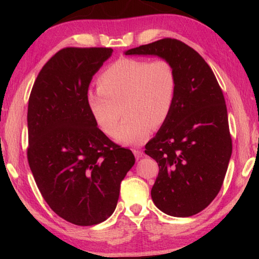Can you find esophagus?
Masks as SVG:
<instances>
[{"instance_id": "esophagus-1", "label": "esophagus", "mask_w": 259, "mask_h": 259, "mask_svg": "<svg viewBox=\"0 0 259 259\" xmlns=\"http://www.w3.org/2000/svg\"><path fill=\"white\" fill-rule=\"evenodd\" d=\"M133 152H134V154H135L136 159H137V160H139L140 157H142V156H143V154H144L143 151H140V150H134Z\"/></svg>"}]
</instances>
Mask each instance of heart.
Segmentation results:
<instances>
[{"mask_svg":"<svg viewBox=\"0 0 259 259\" xmlns=\"http://www.w3.org/2000/svg\"><path fill=\"white\" fill-rule=\"evenodd\" d=\"M97 84L98 90L88 93L87 103L99 129L114 135L117 143L137 145L168 120L178 80L175 66L164 58H121L104 69ZM121 110L126 120L116 130Z\"/></svg>","mask_w":259,"mask_h":259,"instance_id":"obj_1","label":"heart"}]
</instances>
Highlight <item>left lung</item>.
<instances>
[{
    "mask_svg": "<svg viewBox=\"0 0 259 259\" xmlns=\"http://www.w3.org/2000/svg\"><path fill=\"white\" fill-rule=\"evenodd\" d=\"M125 55L159 56L176 69L171 113L145 146L159 165L151 195L170 216L196 214L221 191L232 154L226 104L217 78L198 52L176 38H162Z\"/></svg>",
    "mask_w": 259,
    "mask_h": 259,
    "instance_id": "obj_1",
    "label": "left lung"
}]
</instances>
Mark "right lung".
Masks as SVG:
<instances>
[{
  "label": "right lung",
  "instance_id": "add662e5",
  "mask_svg": "<svg viewBox=\"0 0 259 259\" xmlns=\"http://www.w3.org/2000/svg\"><path fill=\"white\" fill-rule=\"evenodd\" d=\"M112 48H64L47 61L27 109L29 168L43 199L65 221L99 224L116 208L120 185L135 164L128 148L96 123L87 96Z\"/></svg>",
  "mask_w": 259,
  "mask_h": 259
}]
</instances>
